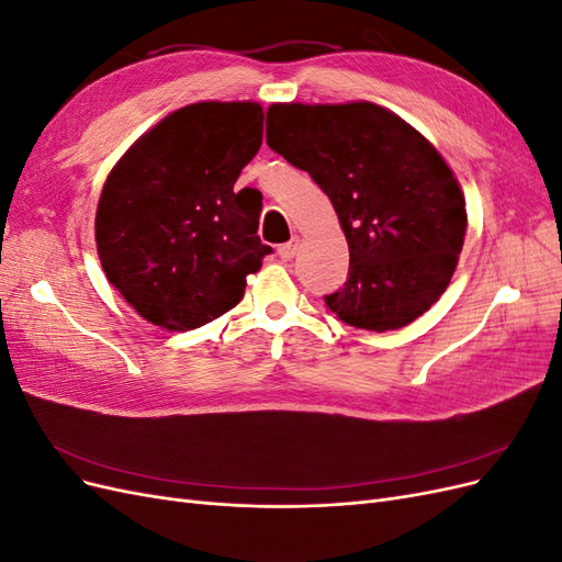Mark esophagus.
Returning a JSON list of instances; mask_svg holds the SVG:
<instances>
[{
	"mask_svg": "<svg viewBox=\"0 0 562 562\" xmlns=\"http://www.w3.org/2000/svg\"><path fill=\"white\" fill-rule=\"evenodd\" d=\"M297 246H300V239L295 236V239H291L288 244L279 246V255H281L283 260H293V258H295V252H297Z\"/></svg>",
	"mask_w": 562,
	"mask_h": 562,
	"instance_id": "obj_1",
	"label": "esophagus"
}]
</instances>
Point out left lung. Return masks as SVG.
Masks as SVG:
<instances>
[{
    "label": "left lung",
    "mask_w": 562,
    "mask_h": 562,
    "mask_svg": "<svg viewBox=\"0 0 562 562\" xmlns=\"http://www.w3.org/2000/svg\"><path fill=\"white\" fill-rule=\"evenodd\" d=\"M267 145L328 194L349 246V279L326 297L361 330H396L446 293L467 234L452 168L391 110L274 103Z\"/></svg>",
    "instance_id": "obj_1"
}]
</instances>
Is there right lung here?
<instances>
[{
  "label": "right lung",
  "mask_w": 562,
  "mask_h": 562,
  "mask_svg": "<svg viewBox=\"0 0 562 562\" xmlns=\"http://www.w3.org/2000/svg\"><path fill=\"white\" fill-rule=\"evenodd\" d=\"M262 105H184L145 131L110 171L95 211L108 281L145 321L192 330L241 302L271 252L262 194L234 192L262 145Z\"/></svg>",
  "instance_id": "right-lung-1"
}]
</instances>
